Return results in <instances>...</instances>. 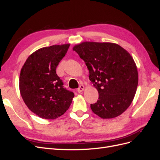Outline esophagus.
<instances>
[{"label":"esophagus","mask_w":160,"mask_h":160,"mask_svg":"<svg viewBox=\"0 0 160 160\" xmlns=\"http://www.w3.org/2000/svg\"><path fill=\"white\" fill-rule=\"evenodd\" d=\"M85 89V87L83 85H80L79 88L77 89V91H78V93H81V92H83Z\"/></svg>","instance_id":"34e87169"}]
</instances>
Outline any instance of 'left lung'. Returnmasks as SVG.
<instances>
[{"instance_id": "1", "label": "left lung", "mask_w": 160, "mask_h": 160, "mask_svg": "<svg viewBox=\"0 0 160 160\" xmlns=\"http://www.w3.org/2000/svg\"><path fill=\"white\" fill-rule=\"evenodd\" d=\"M89 71V79L99 93L93 112L102 119L122 114L132 103L138 84L136 64L128 51L113 42L85 41L75 45Z\"/></svg>"}]
</instances>
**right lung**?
<instances>
[{
	"instance_id": "1",
	"label": "right lung",
	"mask_w": 160,
	"mask_h": 160,
	"mask_svg": "<svg viewBox=\"0 0 160 160\" xmlns=\"http://www.w3.org/2000/svg\"><path fill=\"white\" fill-rule=\"evenodd\" d=\"M70 44L42 47L28 57L21 70L19 90L24 102L33 113L45 119L63 115L74 93L62 87L56 68Z\"/></svg>"
}]
</instances>
